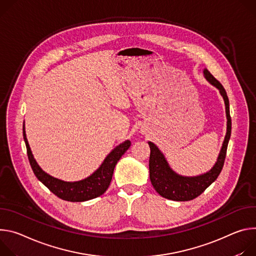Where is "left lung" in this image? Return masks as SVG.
Returning <instances> with one entry per match:
<instances>
[{"label":"left lung","instance_id":"1","mask_svg":"<svg viewBox=\"0 0 256 256\" xmlns=\"http://www.w3.org/2000/svg\"><path fill=\"white\" fill-rule=\"evenodd\" d=\"M204 78L216 88L220 90V96L224 98L226 106V132L224 139V142L216 158V164L208 172L194 176L187 177L177 174L168 166L164 154L158 150V148L148 141V146L150 148V178L152 184L156 191L162 197L174 202H188L192 200L197 196H200L212 182L218 177L226 154V148H228L229 140L231 137V116H230V104L229 98L222 85L210 74L208 69L204 70Z\"/></svg>","mask_w":256,"mask_h":256}]
</instances>
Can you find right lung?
I'll return each instance as SVG.
<instances>
[{"label": "right lung", "mask_w": 256, "mask_h": 256, "mask_svg": "<svg viewBox=\"0 0 256 256\" xmlns=\"http://www.w3.org/2000/svg\"><path fill=\"white\" fill-rule=\"evenodd\" d=\"M23 138L27 148L28 160H30L32 168L36 178L61 200L72 202L90 200L104 194L112 181L114 168H115L118 160L131 146L130 140H125L124 142L116 146L106 156L100 168L90 176L80 181L67 182L48 175L38 166L32 152L30 146L28 144L24 123Z\"/></svg>", "instance_id": "right-lung-1"}]
</instances>
